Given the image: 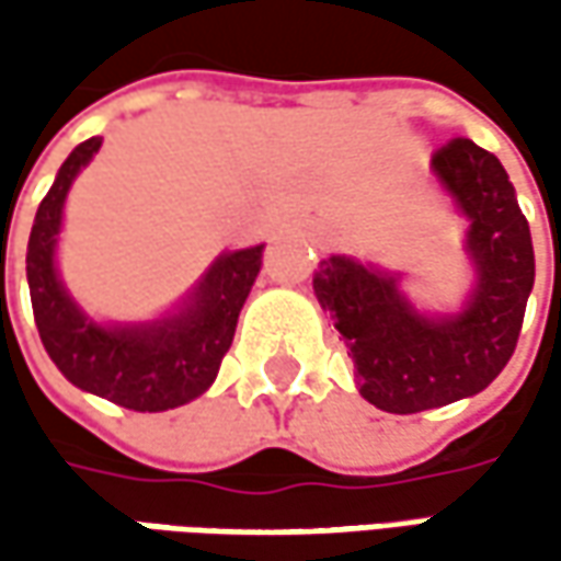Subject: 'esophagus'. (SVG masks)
<instances>
[{
	"mask_svg": "<svg viewBox=\"0 0 561 561\" xmlns=\"http://www.w3.org/2000/svg\"><path fill=\"white\" fill-rule=\"evenodd\" d=\"M312 237H314V243H318V247H321V249L334 247V233H331L328 227L314 225V227H312Z\"/></svg>",
	"mask_w": 561,
	"mask_h": 561,
	"instance_id": "34e87169",
	"label": "esophagus"
}]
</instances>
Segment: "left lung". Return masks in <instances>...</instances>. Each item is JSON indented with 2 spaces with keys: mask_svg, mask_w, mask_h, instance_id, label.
<instances>
[{
  "mask_svg": "<svg viewBox=\"0 0 561 561\" xmlns=\"http://www.w3.org/2000/svg\"><path fill=\"white\" fill-rule=\"evenodd\" d=\"M468 215V252L478 287L456 318H424L390 274L331 255L314 271V296L356 362L358 393L371 405L412 415L481 393L518 346L534 287V247L506 168L478 142L456 137L431 156Z\"/></svg>",
  "mask_w": 561,
  "mask_h": 561,
  "instance_id": "obj_1",
  "label": "left lung"
}]
</instances>
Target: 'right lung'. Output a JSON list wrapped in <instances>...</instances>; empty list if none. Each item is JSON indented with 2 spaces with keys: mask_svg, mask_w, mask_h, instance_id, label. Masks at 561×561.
I'll use <instances>...</instances> for the list:
<instances>
[{
  "mask_svg": "<svg viewBox=\"0 0 561 561\" xmlns=\"http://www.w3.org/2000/svg\"><path fill=\"white\" fill-rule=\"evenodd\" d=\"M102 137H90L58 168L46 199L36 208L27 243V284L33 318L58 371L80 390L134 412H164L196 399L218 377L237 318L262 268L265 247L221 255L193 293L184 312L140 324L99 328L75 306L55 274V233L61 205L77 171L93 159Z\"/></svg>",
  "mask_w": 561,
  "mask_h": 561,
  "instance_id": "1",
  "label": "right lung"
}]
</instances>
